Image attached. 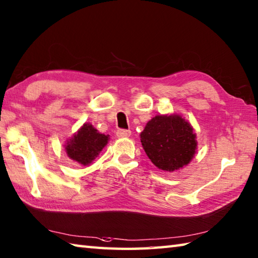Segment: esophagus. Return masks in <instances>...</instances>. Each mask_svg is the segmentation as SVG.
Instances as JSON below:
<instances>
[{
	"label": "esophagus",
	"mask_w": 258,
	"mask_h": 258,
	"mask_svg": "<svg viewBox=\"0 0 258 258\" xmlns=\"http://www.w3.org/2000/svg\"><path fill=\"white\" fill-rule=\"evenodd\" d=\"M131 136V131L130 130H123V129H119L116 131V137L118 138H128Z\"/></svg>",
	"instance_id": "obj_1"
}]
</instances>
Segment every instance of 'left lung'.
I'll use <instances>...</instances> for the list:
<instances>
[{
    "instance_id": "1",
    "label": "left lung",
    "mask_w": 258,
    "mask_h": 258,
    "mask_svg": "<svg viewBox=\"0 0 258 258\" xmlns=\"http://www.w3.org/2000/svg\"><path fill=\"white\" fill-rule=\"evenodd\" d=\"M145 153L157 168L174 172L193 159L197 134L181 114H159L150 119L140 134Z\"/></svg>"
}]
</instances>
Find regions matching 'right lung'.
<instances>
[{
  "instance_id": "add662e5",
  "label": "right lung",
  "mask_w": 258,
  "mask_h": 258,
  "mask_svg": "<svg viewBox=\"0 0 258 258\" xmlns=\"http://www.w3.org/2000/svg\"><path fill=\"white\" fill-rule=\"evenodd\" d=\"M109 140V135L101 134L90 122H85L66 140L64 147L72 160L86 166L99 156Z\"/></svg>"
}]
</instances>
